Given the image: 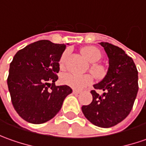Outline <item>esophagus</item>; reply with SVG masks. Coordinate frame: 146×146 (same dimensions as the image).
I'll use <instances>...</instances> for the list:
<instances>
[{"mask_svg": "<svg viewBox=\"0 0 146 146\" xmlns=\"http://www.w3.org/2000/svg\"><path fill=\"white\" fill-rule=\"evenodd\" d=\"M73 93H74V94H76V95H78V94H80V91H78V90H73Z\"/></svg>", "mask_w": 146, "mask_h": 146, "instance_id": "obj_1", "label": "esophagus"}]
</instances>
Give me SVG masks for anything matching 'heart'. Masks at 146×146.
<instances>
[{
	"label": "heart",
	"mask_w": 146,
	"mask_h": 146,
	"mask_svg": "<svg viewBox=\"0 0 146 146\" xmlns=\"http://www.w3.org/2000/svg\"><path fill=\"white\" fill-rule=\"evenodd\" d=\"M82 52L84 53V57L91 63H96L98 62L102 58V51L95 46H87L83 48ZM69 55V51L66 50L62 53L60 61H59V66L61 68H64L66 59ZM91 72L97 79H102L106 75V70L102 66L98 64H93L91 66ZM93 77L91 75H76L72 73H66L61 78V82L66 85L69 86L73 89L76 90H81L84 88L88 87L93 83Z\"/></svg>",
	"instance_id": "1"
}]
</instances>
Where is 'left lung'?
<instances>
[{"instance_id":"obj_1","label":"left lung","mask_w":146,"mask_h":146,"mask_svg":"<svg viewBox=\"0 0 146 146\" xmlns=\"http://www.w3.org/2000/svg\"><path fill=\"white\" fill-rule=\"evenodd\" d=\"M109 59L106 75L94 84L104 93L91 91L93 102L82 106L88 120L100 127L107 128L123 121L132 110L138 92V71L131 57L122 48L107 42L99 43Z\"/></svg>"}]
</instances>
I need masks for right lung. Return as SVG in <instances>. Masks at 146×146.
Wrapping results in <instances>:
<instances>
[{"label":"right lung","instance_id":"1","mask_svg":"<svg viewBox=\"0 0 146 146\" xmlns=\"http://www.w3.org/2000/svg\"><path fill=\"white\" fill-rule=\"evenodd\" d=\"M65 49L64 44L43 40L27 45L14 55L7 84L14 110L27 122L40 124L50 120L72 93L69 86L55 85Z\"/></svg>","mask_w":146,"mask_h":146}]
</instances>
